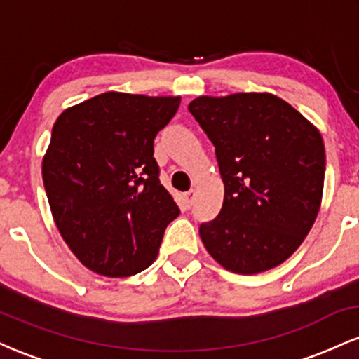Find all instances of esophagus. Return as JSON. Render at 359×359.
Returning a JSON list of instances; mask_svg holds the SVG:
<instances>
[{
	"mask_svg": "<svg viewBox=\"0 0 359 359\" xmlns=\"http://www.w3.org/2000/svg\"><path fill=\"white\" fill-rule=\"evenodd\" d=\"M194 194H196V191H194V189H191V191H187V192L184 194V201H185V205H187V209L191 208V205H192Z\"/></svg>",
	"mask_w": 359,
	"mask_h": 359,
	"instance_id": "esophagus-1",
	"label": "esophagus"
}]
</instances>
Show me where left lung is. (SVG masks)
Wrapping results in <instances>:
<instances>
[{
  "instance_id": "left-lung-1",
  "label": "left lung",
  "mask_w": 359,
  "mask_h": 359,
  "mask_svg": "<svg viewBox=\"0 0 359 359\" xmlns=\"http://www.w3.org/2000/svg\"><path fill=\"white\" fill-rule=\"evenodd\" d=\"M189 111L216 148L224 201L199 226L209 255L234 273L280 265L311 231L324 189L319 130L269 93L201 96Z\"/></svg>"
}]
</instances>
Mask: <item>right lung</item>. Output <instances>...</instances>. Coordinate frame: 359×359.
<instances>
[{"mask_svg": "<svg viewBox=\"0 0 359 359\" xmlns=\"http://www.w3.org/2000/svg\"><path fill=\"white\" fill-rule=\"evenodd\" d=\"M179 96L104 93L65 109L52 128L42 177L57 228L84 266L130 277L158 255L180 211L160 184L154 140Z\"/></svg>", "mask_w": 359, "mask_h": 359, "instance_id": "obj_1", "label": "right lung"}]
</instances>
